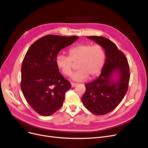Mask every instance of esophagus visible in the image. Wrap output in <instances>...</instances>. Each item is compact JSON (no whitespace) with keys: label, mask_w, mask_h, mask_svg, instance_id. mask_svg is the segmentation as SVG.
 Here are the masks:
<instances>
[{"label":"esophagus","mask_w":148,"mask_h":148,"mask_svg":"<svg viewBox=\"0 0 148 148\" xmlns=\"http://www.w3.org/2000/svg\"><path fill=\"white\" fill-rule=\"evenodd\" d=\"M77 85V83H71V86H72L73 88H74V87H75Z\"/></svg>","instance_id":"1"}]
</instances>
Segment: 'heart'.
<instances>
[{"mask_svg": "<svg viewBox=\"0 0 148 148\" xmlns=\"http://www.w3.org/2000/svg\"><path fill=\"white\" fill-rule=\"evenodd\" d=\"M69 57L59 54L56 57L57 66L65 75L73 72V63H78L77 71L71 75V79L76 82L85 80L88 76L92 78L97 76L103 67L105 53L100 45L92 46L90 44H82L71 48Z\"/></svg>", "mask_w": 148, "mask_h": 148, "instance_id": "heart-1", "label": "heart"}]
</instances>
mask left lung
Listing matches in <instances>:
<instances>
[{
	"label": "left lung",
	"instance_id": "8db88e82",
	"mask_svg": "<svg viewBox=\"0 0 148 148\" xmlns=\"http://www.w3.org/2000/svg\"><path fill=\"white\" fill-rule=\"evenodd\" d=\"M87 38L102 47L106 59L99 77L86 83L82 101L92 114L105 115L113 111L125 95L130 78V67L123 53L112 41L101 36Z\"/></svg>",
	"mask_w": 148,
	"mask_h": 148
}]
</instances>
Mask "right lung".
<instances>
[{
    "label": "right lung",
    "instance_id": "obj_1",
    "mask_svg": "<svg viewBox=\"0 0 148 148\" xmlns=\"http://www.w3.org/2000/svg\"><path fill=\"white\" fill-rule=\"evenodd\" d=\"M77 36L48 35L31 45L21 68V89L28 103L42 116H50L62 106L71 88L56 63L59 51L73 44Z\"/></svg>",
    "mask_w": 148,
    "mask_h": 148
}]
</instances>
